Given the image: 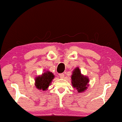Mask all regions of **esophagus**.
<instances>
[{
    "mask_svg": "<svg viewBox=\"0 0 122 122\" xmlns=\"http://www.w3.org/2000/svg\"><path fill=\"white\" fill-rule=\"evenodd\" d=\"M59 76L61 78H64V77H65V74L62 73V74H59Z\"/></svg>",
    "mask_w": 122,
    "mask_h": 122,
    "instance_id": "1",
    "label": "esophagus"
}]
</instances>
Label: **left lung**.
I'll return each mask as SVG.
<instances>
[{"label": "left lung", "instance_id": "obj_1", "mask_svg": "<svg viewBox=\"0 0 122 122\" xmlns=\"http://www.w3.org/2000/svg\"><path fill=\"white\" fill-rule=\"evenodd\" d=\"M71 79L72 86L77 90V93L84 92L89 86V78L81 74L79 67L75 68L72 71Z\"/></svg>", "mask_w": 122, "mask_h": 122}]
</instances>
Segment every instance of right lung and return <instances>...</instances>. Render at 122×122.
<instances>
[{
    "instance_id": "obj_1",
    "label": "right lung",
    "mask_w": 122,
    "mask_h": 122,
    "mask_svg": "<svg viewBox=\"0 0 122 122\" xmlns=\"http://www.w3.org/2000/svg\"><path fill=\"white\" fill-rule=\"evenodd\" d=\"M55 75L49 71H45L41 75L35 78V86L39 90L46 91L51 85Z\"/></svg>"
}]
</instances>
